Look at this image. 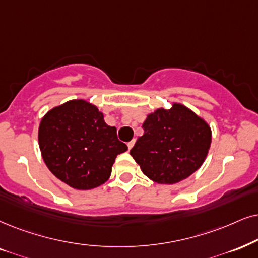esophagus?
<instances>
[{
    "label": "esophagus",
    "mask_w": 258,
    "mask_h": 258,
    "mask_svg": "<svg viewBox=\"0 0 258 258\" xmlns=\"http://www.w3.org/2000/svg\"><path fill=\"white\" fill-rule=\"evenodd\" d=\"M135 143H136V139H132L131 142L127 143V146H128V149H130V150H131V149L133 148V145H135Z\"/></svg>",
    "instance_id": "esophagus-1"
}]
</instances>
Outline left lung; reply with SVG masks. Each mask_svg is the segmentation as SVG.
Listing matches in <instances>:
<instances>
[{
    "label": "left lung",
    "instance_id": "left-lung-1",
    "mask_svg": "<svg viewBox=\"0 0 258 258\" xmlns=\"http://www.w3.org/2000/svg\"><path fill=\"white\" fill-rule=\"evenodd\" d=\"M143 130L144 135L130 153L157 183L174 184L187 178L201 167L210 150V126L180 103L150 114Z\"/></svg>",
    "mask_w": 258,
    "mask_h": 258
}]
</instances>
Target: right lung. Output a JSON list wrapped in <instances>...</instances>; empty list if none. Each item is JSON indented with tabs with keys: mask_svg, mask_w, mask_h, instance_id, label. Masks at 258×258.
<instances>
[{
	"mask_svg": "<svg viewBox=\"0 0 258 258\" xmlns=\"http://www.w3.org/2000/svg\"><path fill=\"white\" fill-rule=\"evenodd\" d=\"M39 146L50 171L75 189L103 184L116 156L127 145L103 114L83 100H73L51 109L39 126Z\"/></svg>",
	"mask_w": 258,
	"mask_h": 258,
	"instance_id": "right-lung-1",
	"label": "right lung"
}]
</instances>
